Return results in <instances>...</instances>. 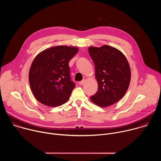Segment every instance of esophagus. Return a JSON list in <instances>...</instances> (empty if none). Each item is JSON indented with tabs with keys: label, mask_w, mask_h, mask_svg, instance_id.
Returning <instances> with one entry per match:
<instances>
[{
	"label": "esophagus",
	"mask_w": 161,
	"mask_h": 161,
	"mask_svg": "<svg viewBox=\"0 0 161 161\" xmlns=\"http://www.w3.org/2000/svg\"><path fill=\"white\" fill-rule=\"evenodd\" d=\"M85 80L83 79L82 81H81L79 82V84H80V85H83L85 83Z\"/></svg>",
	"instance_id": "34e87169"
}]
</instances>
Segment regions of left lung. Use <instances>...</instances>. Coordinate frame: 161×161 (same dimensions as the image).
I'll return each mask as SVG.
<instances>
[{"label":"left lung","mask_w":161,"mask_h":161,"mask_svg":"<svg viewBox=\"0 0 161 161\" xmlns=\"http://www.w3.org/2000/svg\"><path fill=\"white\" fill-rule=\"evenodd\" d=\"M88 53L95 65L98 90L90 97L101 107L111 106L125 94L130 81V69L125 55L118 49L104 45L90 47Z\"/></svg>","instance_id":"8db88e82"}]
</instances>
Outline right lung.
I'll list each match as a JSON object with an SVG mask.
<instances>
[{"mask_svg":"<svg viewBox=\"0 0 161 161\" xmlns=\"http://www.w3.org/2000/svg\"><path fill=\"white\" fill-rule=\"evenodd\" d=\"M78 50L74 47L57 46L43 50L35 57L29 80L32 93L39 102L55 107L69 99L75 84L71 80L69 62Z\"/></svg>","mask_w":161,"mask_h":161,"instance_id":"add662e5","label":"right lung"}]
</instances>
